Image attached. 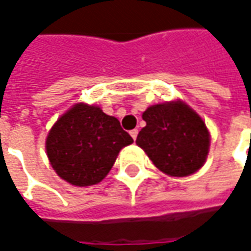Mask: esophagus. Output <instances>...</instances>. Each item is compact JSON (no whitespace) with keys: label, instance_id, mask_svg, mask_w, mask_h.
Returning a JSON list of instances; mask_svg holds the SVG:
<instances>
[{"label":"esophagus","instance_id":"obj_1","mask_svg":"<svg viewBox=\"0 0 251 251\" xmlns=\"http://www.w3.org/2000/svg\"><path fill=\"white\" fill-rule=\"evenodd\" d=\"M137 134H138V130H137V129H133V130H130V136L133 137V140H136Z\"/></svg>","mask_w":251,"mask_h":251}]
</instances>
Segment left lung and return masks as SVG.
Segmentation results:
<instances>
[{"label":"left lung","mask_w":251,"mask_h":251,"mask_svg":"<svg viewBox=\"0 0 251 251\" xmlns=\"http://www.w3.org/2000/svg\"><path fill=\"white\" fill-rule=\"evenodd\" d=\"M142 118L147 126L137 136L153 164L171 176H188L204 164L210 134L204 122L183 102L154 104Z\"/></svg>","instance_id":"obj_1"}]
</instances>
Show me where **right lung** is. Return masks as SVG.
I'll return each mask as SVG.
<instances>
[{
    "mask_svg": "<svg viewBox=\"0 0 251 251\" xmlns=\"http://www.w3.org/2000/svg\"><path fill=\"white\" fill-rule=\"evenodd\" d=\"M131 142L117 118L98 106L77 103L53 125L46 148L52 168L63 180L87 187L102 181L121 149Z\"/></svg>",
    "mask_w": 251,
    "mask_h": 251,
    "instance_id": "add662e5",
    "label": "right lung"
}]
</instances>
